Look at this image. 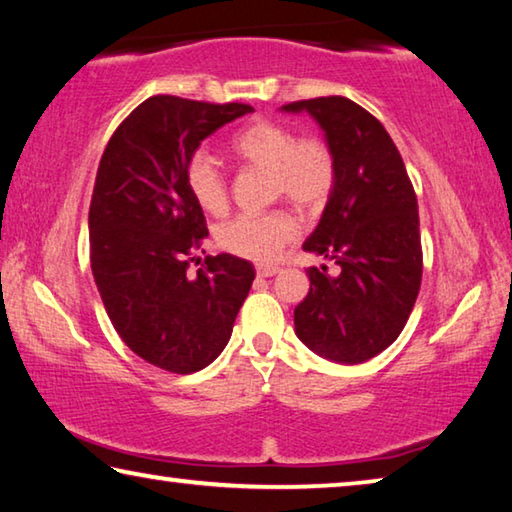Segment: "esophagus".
Here are the masks:
<instances>
[{"mask_svg": "<svg viewBox=\"0 0 512 512\" xmlns=\"http://www.w3.org/2000/svg\"><path fill=\"white\" fill-rule=\"evenodd\" d=\"M275 273H280V266H273V264H259L257 266V275L259 277H271Z\"/></svg>", "mask_w": 512, "mask_h": 512, "instance_id": "1", "label": "esophagus"}]
</instances>
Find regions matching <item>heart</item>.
<instances>
[{
	"label": "heart",
	"mask_w": 512,
	"mask_h": 512,
	"mask_svg": "<svg viewBox=\"0 0 512 512\" xmlns=\"http://www.w3.org/2000/svg\"><path fill=\"white\" fill-rule=\"evenodd\" d=\"M230 151L250 167L271 169L275 198H287L300 210H320L336 187V158L320 137H298L289 126L259 119L232 135ZM185 183L194 201L210 214L228 210V178L214 155L198 149L187 158ZM298 237V223L289 212L239 214L219 228V246L250 262L273 259Z\"/></svg>",
	"instance_id": "b5f03b06"
}]
</instances>
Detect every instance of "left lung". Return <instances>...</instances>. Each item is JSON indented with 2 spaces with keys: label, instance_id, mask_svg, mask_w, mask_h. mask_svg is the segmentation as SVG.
Segmentation results:
<instances>
[{
  "label": "left lung",
  "instance_id": "left-lung-1",
  "mask_svg": "<svg viewBox=\"0 0 512 512\" xmlns=\"http://www.w3.org/2000/svg\"><path fill=\"white\" fill-rule=\"evenodd\" d=\"M282 110H307L336 158V187L302 248L334 259L341 273L307 268L309 293L293 311L296 334L329 361H368L400 336L418 298V198L391 135L359 103L318 97Z\"/></svg>",
  "mask_w": 512,
  "mask_h": 512
}]
</instances>
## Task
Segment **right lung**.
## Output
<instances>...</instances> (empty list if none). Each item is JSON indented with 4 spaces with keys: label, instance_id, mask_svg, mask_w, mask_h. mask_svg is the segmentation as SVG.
Wrapping results in <instances>:
<instances>
[{
    "label": "right lung",
    "instance_id": "1",
    "mask_svg": "<svg viewBox=\"0 0 512 512\" xmlns=\"http://www.w3.org/2000/svg\"><path fill=\"white\" fill-rule=\"evenodd\" d=\"M246 112L253 106L146 99L112 133L94 180L90 264L103 307L137 357L176 375L219 357L255 280L253 264L228 253L207 255L187 275L207 237L185 183L187 158Z\"/></svg>",
    "mask_w": 512,
    "mask_h": 512
}]
</instances>
